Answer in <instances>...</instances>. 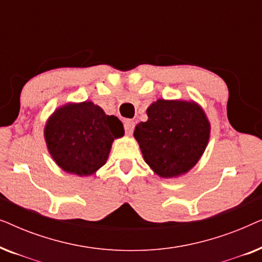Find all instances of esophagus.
Instances as JSON below:
<instances>
[{"mask_svg": "<svg viewBox=\"0 0 262 262\" xmlns=\"http://www.w3.org/2000/svg\"><path fill=\"white\" fill-rule=\"evenodd\" d=\"M124 127H125V132L130 136L132 135V132H134V128H135V121L134 120H126L124 123Z\"/></svg>", "mask_w": 262, "mask_h": 262, "instance_id": "esophagus-1", "label": "esophagus"}]
</instances>
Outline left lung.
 <instances>
[{"label":"left lung","instance_id":"obj_1","mask_svg":"<svg viewBox=\"0 0 262 262\" xmlns=\"http://www.w3.org/2000/svg\"><path fill=\"white\" fill-rule=\"evenodd\" d=\"M146 114L148 120L136 125L134 132L145 163L163 179L187 174L210 139L205 111L193 100L157 99Z\"/></svg>","mask_w":262,"mask_h":262}]
</instances>
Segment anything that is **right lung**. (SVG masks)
I'll list each match as a JSON object with an SVG mask.
<instances>
[{
  "label": "right lung",
  "instance_id": "add662e5",
  "mask_svg": "<svg viewBox=\"0 0 262 262\" xmlns=\"http://www.w3.org/2000/svg\"><path fill=\"white\" fill-rule=\"evenodd\" d=\"M123 123L92 101L67 102L46 120V146L60 169L78 177L95 174L107 162Z\"/></svg>",
  "mask_w": 262,
  "mask_h": 262
}]
</instances>
